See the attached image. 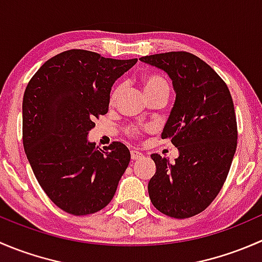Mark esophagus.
I'll list each match as a JSON object with an SVG mask.
<instances>
[{
	"mask_svg": "<svg viewBox=\"0 0 262 262\" xmlns=\"http://www.w3.org/2000/svg\"><path fill=\"white\" fill-rule=\"evenodd\" d=\"M130 157H132V160H133V161H137V160H141V158L143 157V155H142L141 152H138V150L133 149L130 152Z\"/></svg>",
	"mask_w": 262,
	"mask_h": 262,
	"instance_id": "esophagus-1",
	"label": "esophagus"
}]
</instances>
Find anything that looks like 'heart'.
Masks as SVG:
<instances>
[{"label": "heart", "instance_id": "b5f03b06", "mask_svg": "<svg viewBox=\"0 0 262 262\" xmlns=\"http://www.w3.org/2000/svg\"><path fill=\"white\" fill-rule=\"evenodd\" d=\"M143 87H144V92L156 91V90H166V91H168L167 81H166L165 78L161 77V76H157V75L147 76V77L143 80ZM123 89H124V84L121 83L116 84L114 89H113L112 95H110V102H112V104H114L116 100L119 99L120 94L123 92ZM129 133H130L132 136H136V134L138 133V130H137L136 128H130L129 129Z\"/></svg>", "mask_w": 262, "mask_h": 262}]
</instances>
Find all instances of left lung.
<instances>
[{"instance_id":"obj_1","label":"left lung","mask_w":262,"mask_h":262,"mask_svg":"<svg viewBox=\"0 0 262 262\" xmlns=\"http://www.w3.org/2000/svg\"><path fill=\"white\" fill-rule=\"evenodd\" d=\"M139 60L172 81L175 104L162 130L179 149L175 163L152 155L156 172L148 194L156 209L189 218L209 207L221 191L237 148V123L229 90L204 60L187 52L146 55Z\"/></svg>"}]
</instances>
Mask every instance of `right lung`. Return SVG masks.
<instances>
[{"mask_svg": "<svg viewBox=\"0 0 262 262\" xmlns=\"http://www.w3.org/2000/svg\"><path fill=\"white\" fill-rule=\"evenodd\" d=\"M72 49L47 60L23 100V143L33 172L64 212L87 215L106 207L130 161L120 142L97 149L95 118L107 113L110 91L137 63Z\"/></svg>", "mask_w": 262, "mask_h": 262, "instance_id": "right-lung-1", "label": "right lung"}]
</instances>
